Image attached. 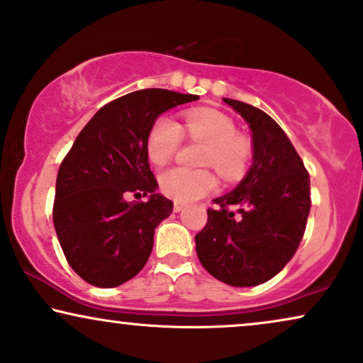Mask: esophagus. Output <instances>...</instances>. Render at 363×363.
Instances as JSON below:
<instances>
[{
  "mask_svg": "<svg viewBox=\"0 0 363 363\" xmlns=\"http://www.w3.org/2000/svg\"><path fill=\"white\" fill-rule=\"evenodd\" d=\"M186 208V204H182V203H174V213H181L182 209Z\"/></svg>",
  "mask_w": 363,
  "mask_h": 363,
  "instance_id": "obj_1",
  "label": "esophagus"
}]
</instances>
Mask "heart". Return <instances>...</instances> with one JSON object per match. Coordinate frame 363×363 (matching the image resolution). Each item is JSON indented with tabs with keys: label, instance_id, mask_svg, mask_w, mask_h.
Masks as SVG:
<instances>
[{
	"label": "heart",
	"instance_id": "heart-1",
	"mask_svg": "<svg viewBox=\"0 0 363 363\" xmlns=\"http://www.w3.org/2000/svg\"><path fill=\"white\" fill-rule=\"evenodd\" d=\"M184 130L192 140L208 142L201 164L214 167L226 181H236L246 171L251 147L236 134V123L223 112L213 108L191 110L184 117ZM182 142V127L176 118L159 116L149 128L145 150L155 166H164L176 155ZM160 191L177 203L199 199L218 186V179L206 169L172 167L160 172Z\"/></svg>",
	"mask_w": 363,
	"mask_h": 363
}]
</instances>
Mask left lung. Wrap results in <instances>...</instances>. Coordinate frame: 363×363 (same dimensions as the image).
<instances>
[{
	"mask_svg": "<svg viewBox=\"0 0 363 363\" xmlns=\"http://www.w3.org/2000/svg\"><path fill=\"white\" fill-rule=\"evenodd\" d=\"M253 134V166L235 191L208 209L196 235L206 272L231 286H256L286 266L303 238L310 214V174L283 128L263 110L223 99Z\"/></svg>",
	"mask_w": 363,
	"mask_h": 363,
	"instance_id": "8db88e82",
	"label": "left lung"
}]
</instances>
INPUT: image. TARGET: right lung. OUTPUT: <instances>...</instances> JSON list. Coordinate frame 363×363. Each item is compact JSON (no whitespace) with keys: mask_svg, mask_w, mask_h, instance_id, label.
Instances as JSON below:
<instances>
[{"mask_svg":"<svg viewBox=\"0 0 363 363\" xmlns=\"http://www.w3.org/2000/svg\"><path fill=\"white\" fill-rule=\"evenodd\" d=\"M197 99L164 89L123 95L90 118L62 160L55 231L68 264L86 283L118 286L147 263L154 229L174 204L155 192L145 139L160 113ZM128 194L150 199L128 203Z\"/></svg>","mask_w":363,"mask_h":363,"instance_id":"add662e5","label":"right lung"}]
</instances>
